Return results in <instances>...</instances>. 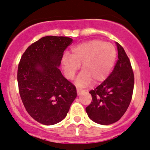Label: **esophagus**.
<instances>
[{"label":"esophagus","instance_id":"1","mask_svg":"<svg viewBox=\"0 0 150 150\" xmlns=\"http://www.w3.org/2000/svg\"><path fill=\"white\" fill-rule=\"evenodd\" d=\"M76 91H77V95H78V96H80V95L81 94V93L83 91V90L81 88H76Z\"/></svg>","mask_w":150,"mask_h":150}]
</instances>
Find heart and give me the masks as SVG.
<instances>
[{"mask_svg":"<svg viewBox=\"0 0 150 150\" xmlns=\"http://www.w3.org/2000/svg\"><path fill=\"white\" fill-rule=\"evenodd\" d=\"M117 58V50L110 43L95 39L79 44L71 49V54L66 53L62 59L64 74L72 79L82 64L83 71L76 79L80 86L104 81L110 75Z\"/></svg>","mask_w":150,"mask_h":150,"instance_id":"heart-1","label":"heart"}]
</instances>
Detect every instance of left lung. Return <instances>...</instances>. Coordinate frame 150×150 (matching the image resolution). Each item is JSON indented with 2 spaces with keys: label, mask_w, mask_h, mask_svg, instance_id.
I'll list each match as a JSON object with an SVG mask.
<instances>
[{
  "label": "left lung",
  "mask_w": 150,
  "mask_h": 150,
  "mask_svg": "<svg viewBox=\"0 0 150 150\" xmlns=\"http://www.w3.org/2000/svg\"><path fill=\"white\" fill-rule=\"evenodd\" d=\"M118 59L114 70L104 81L91 90L92 102L86 108L94 122L110 125L119 121L131 103L134 87V74L124 49L117 42Z\"/></svg>",
  "instance_id": "8db88e82"
}]
</instances>
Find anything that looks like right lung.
<instances>
[{
	"mask_svg": "<svg viewBox=\"0 0 150 150\" xmlns=\"http://www.w3.org/2000/svg\"><path fill=\"white\" fill-rule=\"evenodd\" d=\"M71 38L47 36L27 47L17 69L19 93L26 112L44 125L57 124L66 117L76 98L75 86L62 74L63 52Z\"/></svg>",
	"mask_w": 150,
	"mask_h": 150,
	"instance_id": "add662e5",
	"label": "right lung"
}]
</instances>
